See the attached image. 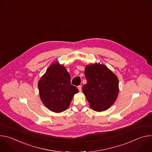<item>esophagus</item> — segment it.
<instances>
[{
  "instance_id": "obj_1",
  "label": "esophagus",
  "mask_w": 152,
  "mask_h": 152,
  "mask_svg": "<svg viewBox=\"0 0 152 152\" xmlns=\"http://www.w3.org/2000/svg\"><path fill=\"white\" fill-rule=\"evenodd\" d=\"M77 88H78V90H79V91L80 92L82 91V86H81V85L78 86H77Z\"/></svg>"
}]
</instances>
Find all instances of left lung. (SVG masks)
I'll list each match as a JSON object with an SVG mask.
<instances>
[{
  "label": "left lung",
  "instance_id": "left-lung-1",
  "mask_svg": "<svg viewBox=\"0 0 152 152\" xmlns=\"http://www.w3.org/2000/svg\"><path fill=\"white\" fill-rule=\"evenodd\" d=\"M87 82L82 91L91 109L102 112L107 110L115 102L119 93L117 76L105 65L88 64L85 69Z\"/></svg>",
  "mask_w": 152,
  "mask_h": 152
}]
</instances>
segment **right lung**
Wrapping results in <instances>:
<instances>
[{"label":"right lung","instance_id":"right-lung-1","mask_svg":"<svg viewBox=\"0 0 152 152\" xmlns=\"http://www.w3.org/2000/svg\"><path fill=\"white\" fill-rule=\"evenodd\" d=\"M41 100L50 111H66L79 91L71 85L70 75L63 65L55 61L48 67L38 83Z\"/></svg>","mask_w":152,"mask_h":152}]
</instances>
